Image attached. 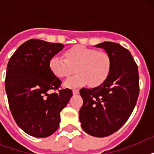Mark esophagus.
<instances>
[{
  "label": "esophagus",
  "mask_w": 154,
  "mask_h": 154,
  "mask_svg": "<svg viewBox=\"0 0 154 154\" xmlns=\"http://www.w3.org/2000/svg\"><path fill=\"white\" fill-rule=\"evenodd\" d=\"M72 94H74V95L79 94V90H78V89H73V90H72Z\"/></svg>",
  "instance_id": "34e87169"
}]
</instances>
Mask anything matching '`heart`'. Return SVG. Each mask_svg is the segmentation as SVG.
<instances>
[{
	"label": "heart",
	"mask_w": 154,
	"mask_h": 154,
	"mask_svg": "<svg viewBox=\"0 0 154 154\" xmlns=\"http://www.w3.org/2000/svg\"><path fill=\"white\" fill-rule=\"evenodd\" d=\"M65 57L53 56L49 60V68L60 78L69 77L76 68L78 73L64 83V86L70 89L89 83L91 86H97L105 82L111 69V58L105 51L75 45L65 51Z\"/></svg>",
	"instance_id": "b5f03b06"
}]
</instances>
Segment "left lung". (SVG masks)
<instances>
[{"mask_svg":"<svg viewBox=\"0 0 154 154\" xmlns=\"http://www.w3.org/2000/svg\"><path fill=\"white\" fill-rule=\"evenodd\" d=\"M95 46L110 56L111 69L99 86L80 90L84 102L79 120L87 134L104 137L117 131L131 115L139 95V75L130 52L121 45L105 42Z\"/></svg>","mask_w":154,"mask_h":154,"instance_id":"left-lung-1","label":"left lung"}]
</instances>
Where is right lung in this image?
Instances as JSON below:
<instances>
[{
  "label": "right lung",
  "mask_w": 154,
  "mask_h": 154,
  "mask_svg": "<svg viewBox=\"0 0 154 154\" xmlns=\"http://www.w3.org/2000/svg\"><path fill=\"white\" fill-rule=\"evenodd\" d=\"M64 45L32 39L25 42L9 59L5 90L11 112L23 131L35 137L55 133L60 111L72 97L71 89L58 90L60 80L49 68V60Z\"/></svg>",
  "instance_id": "right-lung-1"
}]
</instances>
